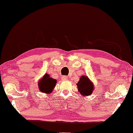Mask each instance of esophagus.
<instances>
[{
    "label": "esophagus",
    "mask_w": 133,
    "mask_h": 133,
    "mask_svg": "<svg viewBox=\"0 0 133 133\" xmlns=\"http://www.w3.org/2000/svg\"><path fill=\"white\" fill-rule=\"evenodd\" d=\"M67 79H68V77L66 76H63L62 77V81H66Z\"/></svg>",
    "instance_id": "34e87169"
}]
</instances>
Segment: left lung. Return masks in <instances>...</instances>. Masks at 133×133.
<instances>
[{"mask_svg":"<svg viewBox=\"0 0 133 133\" xmlns=\"http://www.w3.org/2000/svg\"><path fill=\"white\" fill-rule=\"evenodd\" d=\"M78 90L81 92L82 95L90 96L92 92L94 86L91 82L88 77L82 76L79 82L77 83Z\"/></svg>","mask_w":133,"mask_h":133,"instance_id":"1","label":"left lung"}]
</instances>
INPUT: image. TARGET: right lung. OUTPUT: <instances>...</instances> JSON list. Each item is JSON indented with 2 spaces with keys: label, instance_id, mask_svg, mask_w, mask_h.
I'll return each mask as SVG.
<instances>
[{
  "label": "right lung",
  "instance_id": "add662e5",
  "mask_svg": "<svg viewBox=\"0 0 133 133\" xmlns=\"http://www.w3.org/2000/svg\"><path fill=\"white\" fill-rule=\"evenodd\" d=\"M56 83V80L50 77L48 74H45L42 79L39 82V89L43 93H50L53 90Z\"/></svg>",
  "mask_w": 133,
  "mask_h": 133
}]
</instances>
